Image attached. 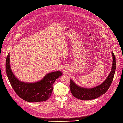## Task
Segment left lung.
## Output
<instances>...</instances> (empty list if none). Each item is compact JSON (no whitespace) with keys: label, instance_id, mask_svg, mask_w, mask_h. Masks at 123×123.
<instances>
[{"label":"left lung","instance_id":"left-lung-1","mask_svg":"<svg viewBox=\"0 0 123 123\" xmlns=\"http://www.w3.org/2000/svg\"><path fill=\"white\" fill-rule=\"evenodd\" d=\"M112 55L113 56V63L111 72L105 80L100 85L90 88H82L76 85L70 79V88L74 97L83 100H91L98 98L105 93L113 81L116 68V58L113 52H112Z\"/></svg>","mask_w":123,"mask_h":123}]
</instances>
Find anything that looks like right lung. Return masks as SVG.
I'll return each mask as SVG.
<instances>
[{
	"mask_svg": "<svg viewBox=\"0 0 123 123\" xmlns=\"http://www.w3.org/2000/svg\"><path fill=\"white\" fill-rule=\"evenodd\" d=\"M6 69L9 81L16 93L23 100L30 102L47 100L52 94L54 82L62 74L61 71H57L47 74L42 80L36 82H22L15 77L11 69L9 53L6 59Z\"/></svg>",
	"mask_w": 123,
	"mask_h": 123,
	"instance_id": "right-lung-1",
	"label": "right lung"
}]
</instances>
